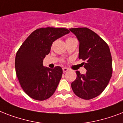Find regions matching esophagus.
Wrapping results in <instances>:
<instances>
[{
  "label": "esophagus",
  "instance_id": "1",
  "mask_svg": "<svg viewBox=\"0 0 123 123\" xmlns=\"http://www.w3.org/2000/svg\"><path fill=\"white\" fill-rule=\"evenodd\" d=\"M62 71H63L64 73H65V72H66V71H68V68H62Z\"/></svg>",
  "mask_w": 123,
  "mask_h": 123
}]
</instances>
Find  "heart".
Returning a JSON list of instances; mask_svg holds the SVG:
<instances>
[{"label":"heart","mask_w":123,"mask_h":123,"mask_svg":"<svg viewBox=\"0 0 123 123\" xmlns=\"http://www.w3.org/2000/svg\"><path fill=\"white\" fill-rule=\"evenodd\" d=\"M73 39V38H68L67 40H68V39Z\"/></svg>","instance_id":"b5f03b06"}]
</instances>
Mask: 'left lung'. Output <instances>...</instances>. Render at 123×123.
Segmentation results:
<instances>
[{
	"label": "left lung",
	"mask_w": 123,
	"mask_h": 123,
	"mask_svg": "<svg viewBox=\"0 0 123 123\" xmlns=\"http://www.w3.org/2000/svg\"><path fill=\"white\" fill-rule=\"evenodd\" d=\"M79 41V58L84 61L85 75L76 71L77 79L71 83L74 93L84 99L99 95L109 84L112 74V61L108 44L97 34L86 27L72 28Z\"/></svg>",
	"instance_id": "1"
}]
</instances>
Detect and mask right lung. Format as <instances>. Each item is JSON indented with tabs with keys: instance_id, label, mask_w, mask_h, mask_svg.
<instances>
[{
	"instance_id": "right-lung-1",
	"label": "right lung",
	"mask_w": 123,
	"mask_h": 123,
	"mask_svg": "<svg viewBox=\"0 0 123 123\" xmlns=\"http://www.w3.org/2000/svg\"><path fill=\"white\" fill-rule=\"evenodd\" d=\"M69 32L65 28L37 29L18 49L15 57L16 75L24 92L32 98L43 101L55 91L62 69L60 66L44 67L43 61L50 53L53 42Z\"/></svg>"
}]
</instances>
